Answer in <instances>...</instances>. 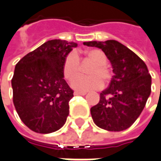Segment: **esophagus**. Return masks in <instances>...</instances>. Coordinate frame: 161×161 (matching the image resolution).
Segmentation results:
<instances>
[{"label":"esophagus","mask_w":161,"mask_h":161,"mask_svg":"<svg viewBox=\"0 0 161 161\" xmlns=\"http://www.w3.org/2000/svg\"><path fill=\"white\" fill-rule=\"evenodd\" d=\"M87 94L86 92H80V91H75L74 92V95H85Z\"/></svg>","instance_id":"1"}]
</instances>
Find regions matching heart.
Wrapping results in <instances>:
<instances>
[{"mask_svg": "<svg viewBox=\"0 0 161 161\" xmlns=\"http://www.w3.org/2000/svg\"><path fill=\"white\" fill-rule=\"evenodd\" d=\"M85 57L94 63V65L88 69L87 74L90 76H80L74 80L72 87L75 90L80 92H87L98 89L103 86V81L108 82L111 79V72L107 66L108 58L106 54L98 49H92L84 53ZM63 75L67 80H73L78 76L80 72V63L77 54L69 53L63 63L62 67Z\"/></svg>", "mask_w": 161, "mask_h": 161, "instance_id": "b5f03b06", "label": "heart"}]
</instances>
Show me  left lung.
Here are the masks:
<instances>
[{
	"label": "left lung",
	"mask_w": 161,
	"mask_h": 161,
	"mask_svg": "<svg viewBox=\"0 0 161 161\" xmlns=\"http://www.w3.org/2000/svg\"><path fill=\"white\" fill-rule=\"evenodd\" d=\"M102 49L113 67L108 88L100 94L98 103L92 107L95 124L109 131H121L137 120L151 94L152 77L145 62L125 45L116 40L84 42Z\"/></svg>",
	"instance_id": "8db88e82"
}]
</instances>
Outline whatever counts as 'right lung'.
<instances>
[{
  "mask_svg": "<svg viewBox=\"0 0 161 161\" xmlns=\"http://www.w3.org/2000/svg\"><path fill=\"white\" fill-rule=\"evenodd\" d=\"M77 45L60 39L47 41L15 65L13 103L23 124L35 132L51 133L66 123L74 90L64 80L62 67Z\"/></svg>",
  "mask_w": 161,
  "mask_h": 161,
  "instance_id": "add662e5",
  "label": "right lung"
}]
</instances>
